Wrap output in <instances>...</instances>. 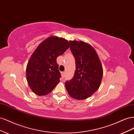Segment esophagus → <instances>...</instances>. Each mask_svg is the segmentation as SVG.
<instances>
[{
	"instance_id": "esophagus-1",
	"label": "esophagus",
	"mask_w": 134,
	"mask_h": 134,
	"mask_svg": "<svg viewBox=\"0 0 134 134\" xmlns=\"http://www.w3.org/2000/svg\"><path fill=\"white\" fill-rule=\"evenodd\" d=\"M65 73H66L65 71H63V72H62V75H63V78H64V77H65Z\"/></svg>"
}]
</instances>
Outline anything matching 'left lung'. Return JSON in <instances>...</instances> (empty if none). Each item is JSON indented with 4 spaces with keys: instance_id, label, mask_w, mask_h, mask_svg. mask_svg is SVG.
Segmentation results:
<instances>
[{
    "instance_id": "1",
    "label": "left lung",
    "mask_w": 134,
    "mask_h": 134,
    "mask_svg": "<svg viewBox=\"0 0 134 134\" xmlns=\"http://www.w3.org/2000/svg\"><path fill=\"white\" fill-rule=\"evenodd\" d=\"M69 43L75 59L76 70L72 79L66 81L65 85L72 98L87 99L100 87L103 72L102 64L91 44L81 41H70Z\"/></svg>"
}]
</instances>
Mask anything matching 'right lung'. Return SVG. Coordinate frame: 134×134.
<instances>
[{"instance_id":"1","label":"right lung","mask_w":134,"mask_h":134,"mask_svg":"<svg viewBox=\"0 0 134 134\" xmlns=\"http://www.w3.org/2000/svg\"><path fill=\"white\" fill-rule=\"evenodd\" d=\"M69 47L68 40L50 36L40 43L28 60L26 77L31 90L38 96L49 94L61 77L56 58Z\"/></svg>"}]
</instances>
